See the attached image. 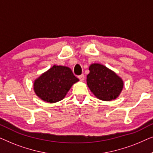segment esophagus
<instances>
[{
	"instance_id": "esophagus-1",
	"label": "esophagus",
	"mask_w": 153,
	"mask_h": 153,
	"mask_svg": "<svg viewBox=\"0 0 153 153\" xmlns=\"http://www.w3.org/2000/svg\"><path fill=\"white\" fill-rule=\"evenodd\" d=\"M78 78H79V79L80 81H83L84 80V79H85V76H84V74H81V75H79V76H78Z\"/></svg>"
}]
</instances>
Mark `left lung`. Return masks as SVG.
<instances>
[{
  "instance_id": "1",
  "label": "left lung",
  "mask_w": 153,
  "mask_h": 153,
  "mask_svg": "<svg viewBox=\"0 0 153 153\" xmlns=\"http://www.w3.org/2000/svg\"><path fill=\"white\" fill-rule=\"evenodd\" d=\"M89 70L88 86L98 99L110 101L120 95L123 82L116 73L100 64L91 65Z\"/></svg>"
}]
</instances>
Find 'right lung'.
Here are the masks:
<instances>
[{
    "label": "right lung",
    "instance_id": "add662e5",
    "mask_svg": "<svg viewBox=\"0 0 153 153\" xmlns=\"http://www.w3.org/2000/svg\"><path fill=\"white\" fill-rule=\"evenodd\" d=\"M78 81L70 68L53 65L35 81L34 90L44 101L54 103L63 99L71 86Z\"/></svg>",
    "mask_w": 153,
    "mask_h": 153
}]
</instances>
